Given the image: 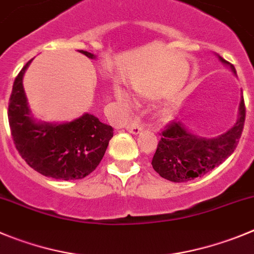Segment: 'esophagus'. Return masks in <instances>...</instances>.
I'll use <instances>...</instances> for the list:
<instances>
[{
	"label": "esophagus",
	"mask_w": 254,
	"mask_h": 254,
	"mask_svg": "<svg viewBox=\"0 0 254 254\" xmlns=\"http://www.w3.org/2000/svg\"><path fill=\"white\" fill-rule=\"evenodd\" d=\"M129 133H133V134H138L139 132L142 131V126L139 125V120L138 118H133V120L129 121L125 127Z\"/></svg>",
	"instance_id": "esophagus-1"
}]
</instances>
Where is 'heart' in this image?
I'll return each mask as SVG.
<instances>
[{
  "mask_svg": "<svg viewBox=\"0 0 254 254\" xmlns=\"http://www.w3.org/2000/svg\"><path fill=\"white\" fill-rule=\"evenodd\" d=\"M115 93H116V97H117V100L120 101L121 103H123L126 107H128V106L131 105V100L128 98V96L126 95V92L123 91L122 88H120V87H116Z\"/></svg>",
  "mask_w": 254,
  "mask_h": 254,
  "instance_id": "b5f03b06",
  "label": "heart"
}]
</instances>
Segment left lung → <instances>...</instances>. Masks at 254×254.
I'll return each instance as SVG.
<instances>
[{"label":"left lung","instance_id":"8db88e82","mask_svg":"<svg viewBox=\"0 0 254 254\" xmlns=\"http://www.w3.org/2000/svg\"><path fill=\"white\" fill-rule=\"evenodd\" d=\"M218 59L236 74L233 64L221 56ZM245 118L246 107L242 96L236 123L228 131L213 138L192 133L180 121H173L161 133L152 167L161 177L177 183L187 182L211 172L234 152L242 134Z\"/></svg>","mask_w":254,"mask_h":254}]
</instances>
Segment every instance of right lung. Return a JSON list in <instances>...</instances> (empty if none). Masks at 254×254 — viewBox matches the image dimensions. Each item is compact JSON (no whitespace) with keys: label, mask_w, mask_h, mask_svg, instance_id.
<instances>
[{"label":"right lung","mask_w":254,"mask_h":254,"mask_svg":"<svg viewBox=\"0 0 254 254\" xmlns=\"http://www.w3.org/2000/svg\"><path fill=\"white\" fill-rule=\"evenodd\" d=\"M79 52L96 59L93 53ZM31 62L17 74L9 97L8 122L14 146L26 163L46 177L64 181L84 178L100 165L113 128L91 113L64 123L35 120L22 83Z\"/></svg>","instance_id":"add662e5"}]
</instances>
